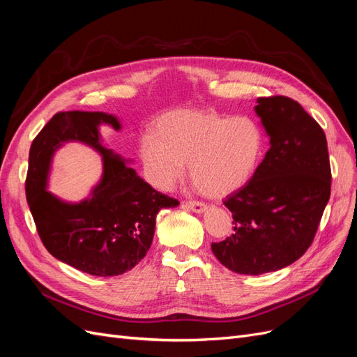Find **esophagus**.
<instances>
[{
  "label": "esophagus",
  "mask_w": 357,
  "mask_h": 357,
  "mask_svg": "<svg viewBox=\"0 0 357 357\" xmlns=\"http://www.w3.org/2000/svg\"><path fill=\"white\" fill-rule=\"evenodd\" d=\"M186 207L195 213H204L205 210H207V205H205L204 202H199V201H188Z\"/></svg>",
  "instance_id": "1"
}]
</instances>
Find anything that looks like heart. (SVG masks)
I'll return each mask as SVG.
<instances>
[{
    "label": "heart",
    "mask_w": 357,
    "mask_h": 357,
    "mask_svg": "<svg viewBox=\"0 0 357 357\" xmlns=\"http://www.w3.org/2000/svg\"><path fill=\"white\" fill-rule=\"evenodd\" d=\"M264 135L252 119L207 110H176L159 119L155 131L139 138L138 153L146 178L171 190L185 174L204 195L226 197L238 190L257 169Z\"/></svg>",
    "instance_id": "1"
}]
</instances>
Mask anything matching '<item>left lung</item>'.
<instances>
[{"label":"left lung","mask_w":357,"mask_h":357,"mask_svg":"<svg viewBox=\"0 0 357 357\" xmlns=\"http://www.w3.org/2000/svg\"><path fill=\"white\" fill-rule=\"evenodd\" d=\"M255 110L271 147L253 177L223 201L234 234L211 243L222 265L248 275L278 271L308 250L332 178L326 135L298 101L257 98Z\"/></svg>","instance_id":"obj_1"}]
</instances>
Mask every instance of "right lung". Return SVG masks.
I'll return each instance as SVG.
<instances>
[{"label":"right lung","mask_w":357,"mask_h":357,"mask_svg":"<svg viewBox=\"0 0 357 357\" xmlns=\"http://www.w3.org/2000/svg\"><path fill=\"white\" fill-rule=\"evenodd\" d=\"M121 129L112 114L59 112L41 129L29 149L26 201L47 252L96 277L132 269L152 245L156 214L177 199L158 192L125 160L100 143L98 126ZM80 141L100 151L105 162L100 185L89 199L68 204L45 190L50 160L62 142Z\"/></svg>","instance_id":"1"}]
</instances>
